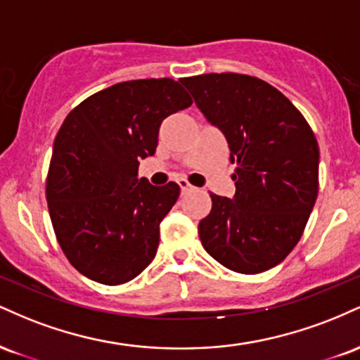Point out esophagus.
Returning a JSON list of instances; mask_svg holds the SVG:
<instances>
[{
    "label": "esophagus",
    "mask_w": 360,
    "mask_h": 360,
    "mask_svg": "<svg viewBox=\"0 0 360 360\" xmlns=\"http://www.w3.org/2000/svg\"><path fill=\"white\" fill-rule=\"evenodd\" d=\"M177 184H179L181 191H183V193H188V191H191V189H193V186L189 184L186 179H179V181H177Z\"/></svg>",
    "instance_id": "1"
}]
</instances>
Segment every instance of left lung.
<instances>
[{
  "label": "left lung",
  "instance_id": "1",
  "mask_svg": "<svg viewBox=\"0 0 360 360\" xmlns=\"http://www.w3.org/2000/svg\"><path fill=\"white\" fill-rule=\"evenodd\" d=\"M196 106L229 140L237 164L232 200L212 193L198 225L226 269L259 274L300 242L318 196V142L301 111L269 82L237 72L184 77Z\"/></svg>",
  "mask_w": 360,
  "mask_h": 360
}]
</instances>
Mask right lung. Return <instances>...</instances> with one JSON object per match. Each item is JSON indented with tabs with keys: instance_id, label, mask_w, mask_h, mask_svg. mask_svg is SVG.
I'll return each instance as SVG.
<instances>
[{
	"instance_id": "right-lung-1",
	"label": "right lung",
	"mask_w": 360,
	"mask_h": 360,
	"mask_svg": "<svg viewBox=\"0 0 360 360\" xmlns=\"http://www.w3.org/2000/svg\"><path fill=\"white\" fill-rule=\"evenodd\" d=\"M191 105L171 77L137 79L91 94L65 117L45 196L57 242L82 276L118 286L154 260L181 189L139 179V160L154 155L162 120Z\"/></svg>"
}]
</instances>
